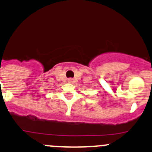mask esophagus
Here are the masks:
<instances>
[{"instance_id":"obj_1","label":"esophagus","mask_w":152,"mask_h":152,"mask_svg":"<svg viewBox=\"0 0 152 152\" xmlns=\"http://www.w3.org/2000/svg\"><path fill=\"white\" fill-rule=\"evenodd\" d=\"M68 82H69V83L73 82V79H69L68 80Z\"/></svg>"}]
</instances>
